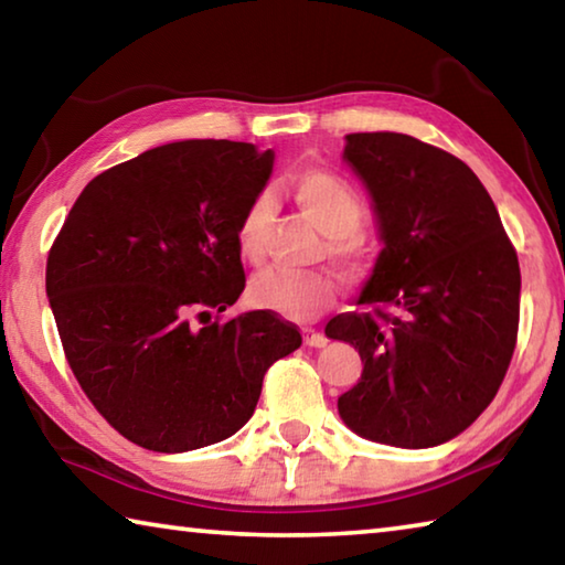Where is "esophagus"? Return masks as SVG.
Instances as JSON below:
<instances>
[{
	"mask_svg": "<svg viewBox=\"0 0 565 565\" xmlns=\"http://www.w3.org/2000/svg\"><path fill=\"white\" fill-rule=\"evenodd\" d=\"M303 343H309V347H313V349H323L327 347V337H323L321 331L303 329Z\"/></svg>",
	"mask_w": 565,
	"mask_h": 565,
	"instance_id": "34e87169",
	"label": "esophagus"
}]
</instances>
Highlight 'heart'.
Masks as SVG:
<instances>
[{
  "label": "heart",
  "instance_id": "heart-1",
  "mask_svg": "<svg viewBox=\"0 0 565 565\" xmlns=\"http://www.w3.org/2000/svg\"><path fill=\"white\" fill-rule=\"evenodd\" d=\"M289 189L296 206L311 218L319 232L331 236L327 244L331 256L351 259L359 254L353 232L363 222V199L347 179L327 169H306L291 179ZM271 222L274 199L269 194L254 196L236 226V246L244 262L262 264ZM333 296H337L333 284L321 274L264 271L252 281V301L259 309L296 321L317 319L321 311L329 309Z\"/></svg>",
  "mask_w": 565,
  "mask_h": 565
}]
</instances>
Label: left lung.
Masks as SVG:
<instances>
[{"label": "left lung", "mask_w": 565, "mask_h": 565, "mask_svg": "<svg viewBox=\"0 0 565 565\" xmlns=\"http://www.w3.org/2000/svg\"><path fill=\"white\" fill-rule=\"evenodd\" d=\"M381 248L359 306L327 337L359 349L339 398L351 431L398 448L451 441L499 394L519 337L521 269L489 191L461 159L408 134H349Z\"/></svg>", "instance_id": "obj_1"}]
</instances>
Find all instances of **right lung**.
Masks as SVG:
<instances>
[{
  "label": "right lung",
  "mask_w": 565,
  "mask_h": 565,
  "mask_svg": "<svg viewBox=\"0 0 565 565\" xmlns=\"http://www.w3.org/2000/svg\"><path fill=\"white\" fill-rule=\"evenodd\" d=\"M271 167V149L244 141H174L102 171L64 218L46 259L64 356L131 444L224 441L252 418L271 363L301 347L274 311L218 319L244 291L236 226Z\"/></svg>",
  "instance_id": "add662e5"
}]
</instances>
